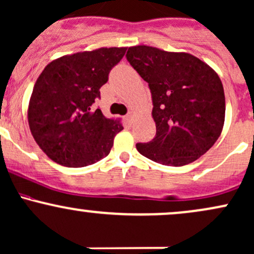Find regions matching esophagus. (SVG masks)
Returning <instances> with one entry per match:
<instances>
[{"label":"esophagus","mask_w":254,"mask_h":254,"mask_svg":"<svg viewBox=\"0 0 254 254\" xmlns=\"http://www.w3.org/2000/svg\"><path fill=\"white\" fill-rule=\"evenodd\" d=\"M133 116H135V113H133L132 111H130V112L127 114V121H130V122H131L132 119H133Z\"/></svg>","instance_id":"esophagus-1"}]
</instances>
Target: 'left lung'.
<instances>
[{"mask_svg":"<svg viewBox=\"0 0 254 254\" xmlns=\"http://www.w3.org/2000/svg\"><path fill=\"white\" fill-rule=\"evenodd\" d=\"M127 59L148 83L157 127L152 141L136 144L138 152L170 166L187 165L205 154L224 124V89L218 74L188 53L153 47H131Z\"/></svg>","mask_w":254,"mask_h":254,"instance_id":"left-lung-1","label":"left lung"}]
</instances>
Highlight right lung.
<instances>
[{
	"mask_svg": "<svg viewBox=\"0 0 254 254\" xmlns=\"http://www.w3.org/2000/svg\"><path fill=\"white\" fill-rule=\"evenodd\" d=\"M125 52L127 48H100L76 53L52 61L42 71L27 118L33 138L53 161L83 168L110 154L123 127L93 105Z\"/></svg>",
	"mask_w": 254,
	"mask_h": 254,
	"instance_id": "obj_1",
	"label": "right lung"
}]
</instances>
